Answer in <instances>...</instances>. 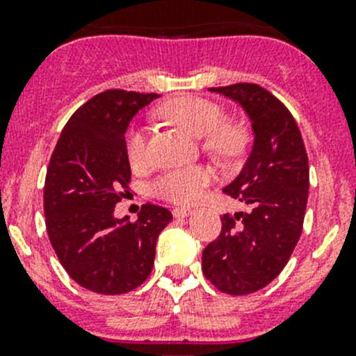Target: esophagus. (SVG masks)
<instances>
[{"instance_id":"34e87169","label":"esophagus","mask_w":356,"mask_h":356,"mask_svg":"<svg viewBox=\"0 0 356 356\" xmlns=\"http://www.w3.org/2000/svg\"><path fill=\"white\" fill-rule=\"evenodd\" d=\"M193 211H195V210H193V208H189V207H177V208H174V217L175 218L189 217Z\"/></svg>"}]
</instances>
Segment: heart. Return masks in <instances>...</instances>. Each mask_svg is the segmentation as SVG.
I'll return each mask as SVG.
<instances>
[{
  "mask_svg": "<svg viewBox=\"0 0 356 356\" xmlns=\"http://www.w3.org/2000/svg\"><path fill=\"white\" fill-rule=\"evenodd\" d=\"M158 115L179 125L195 138H203V148L220 160H234L246 152L250 131L238 120H225V108L213 99L182 95L168 99L158 108ZM125 153L131 163H143L146 158V131L132 127L125 136ZM210 170L203 167L179 168L161 174L152 184L158 198L174 203H195L210 184Z\"/></svg>",
  "mask_w": 356,
  "mask_h": 356,
  "instance_id": "1",
  "label": "heart"
}]
</instances>
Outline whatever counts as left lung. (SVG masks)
Here are the masks:
<instances>
[{"mask_svg": "<svg viewBox=\"0 0 356 356\" xmlns=\"http://www.w3.org/2000/svg\"><path fill=\"white\" fill-rule=\"evenodd\" d=\"M245 108L254 145L225 195L250 211L225 213L222 231L203 250V274L222 293H254L282 272L303 231L308 156L296 120L270 91L251 82L210 88Z\"/></svg>", "mask_w": 356, "mask_h": 356, "instance_id": "left-lung-1", "label": "left lung"}]
</instances>
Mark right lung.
Returning a JSON list of instances; mask_svg holds the SVG:
<instances>
[{
	"label": "right lung",
	"instance_id": "obj_1",
	"mask_svg": "<svg viewBox=\"0 0 356 356\" xmlns=\"http://www.w3.org/2000/svg\"><path fill=\"white\" fill-rule=\"evenodd\" d=\"M156 92L108 89L68 118L44 181L46 231L67 274L82 288L122 294L148 279L158 234L172 220L163 207L143 204L136 222L115 218L129 193L125 131Z\"/></svg>",
	"mask_w": 356,
	"mask_h": 356
}]
</instances>
